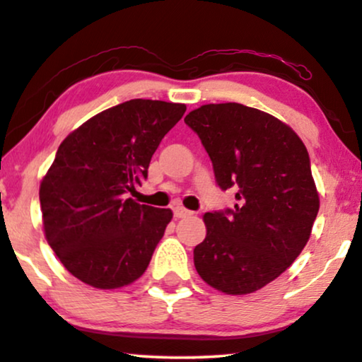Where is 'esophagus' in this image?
<instances>
[{
    "label": "esophagus",
    "mask_w": 362,
    "mask_h": 362,
    "mask_svg": "<svg viewBox=\"0 0 362 362\" xmlns=\"http://www.w3.org/2000/svg\"><path fill=\"white\" fill-rule=\"evenodd\" d=\"M188 215H190V211L185 210V208H183V206H175L174 208V216L175 218H185Z\"/></svg>",
    "instance_id": "obj_1"
}]
</instances>
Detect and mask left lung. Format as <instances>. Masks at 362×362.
I'll list each match as a JSON object with an SVG mask.
<instances>
[{
  "label": "left lung",
  "instance_id": "1",
  "mask_svg": "<svg viewBox=\"0 0 362 362\" xmlns=\"http://www.w3.org/2000/svg\"><path fill=\"white\" fill-rule=\"evenodd\" d=\"M202 139L233 210L203 215L206 236L193 249L203 281L228 295L262 288L287 271L318 215L307 147L288 124L239 103L203 105L185 116Z\"/></svg>",
  "mask_w": 362,
  "mask_h": 362
}]
</instances>
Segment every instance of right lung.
<instances>
[{"instance_id":"1","label":"right lung","mask_w":362,"mask_h":362,"mask_svg":"<svg viewBox=\"0 0 362 362\" xmlns=\"http://www.w3.org/2000/svg\"><path fill=\"white\" fill-rule=\"evenodd\" d=\"M182 103L129 100L62 141L39 188L49 246L95 288L137 281L172 220L169 208L139 205L128 192L147 179L152 154L185 113Z\"/></svg>"}]
</instances>
